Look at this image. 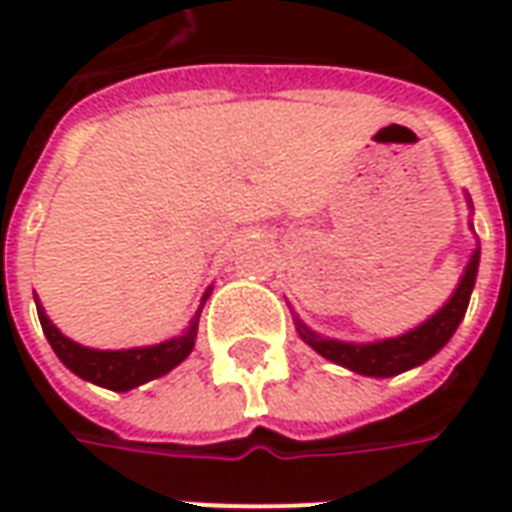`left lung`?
<instances>
[{"label": "left lung", "instance_id": "1", "mask_svg": "<svg viewBox=\"0 0 512 512\" xmlns=\"http://www.w3.org/2000/svg\"><path fill=\"white\" fill-rule=\"evenodd\" d=\"M477 266H480V246L472 252V260L463 271L458 288L450 296V301L441 307L436 315H430L428 321L411 329V332L400 334V337H389V340H378V343H340V340H329L312 332L310 326L296 318V329H299L301 340L315 348L323 359H329L334 365H343L354 370L359 376L370 378H389L397 373H406L411 367H419L428 362L430 356L439 354L444 345L450 343V337L458 329V323L466 315L469 299H472L474 279H477Z\"/></svg>", "mask_w": 512, "mask_h": 512}]
</instances>
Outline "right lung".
Here are the masks:
<instances>
[{"label": "right lung", "mask_w": 512, "mask_h": 512, "mask_svg": "<svg viewBox=\"0 0 512 512\" xmlns=\"http://www.w3.org/2000/svg\"><path fill=\"white\" fill-rule=\"evenodd\" d=\"M208 293H211V288H208ZM208 293L202 296V304L208 299ZM35 304H38V318L40 326H43V334H46V340L54 348V354L60 356L62 365L79 378H84V381L106 386L112 392H128V389L147 384L153 378L167 376L172 367H178L191 354V348H194L197 323H200L202 312L200 307L197 315H194V321L189 323V329L180 337L167 340V343L147 345V348H128V351H95V348H84V345L68 340L49 321L46 310L40 307L38 296H35Z\"/></svg>", "instance_id": "1"}]
</instances>
